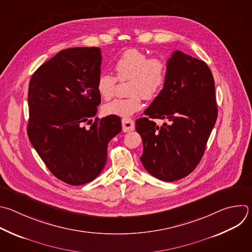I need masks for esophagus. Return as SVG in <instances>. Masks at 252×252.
<instances>
[{"instance_id":"1","label":"esophagus","mask_w":252,"mask_h":252,"mask_svg":"<svg viewBox=\"0 0 252 252\" xmlns=\"http://www.w3.org/2000/svg\"><path fill=\"white\" fill-rule=\"evenodd\" d=\"M122 125H123V131L124 132L131 131L135 127L134 122L131 119H129V118H124L122 120Z\"/></svg>"}]
</instances>
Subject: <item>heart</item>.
<instances>
[{"instance_id": "b5f03b06", "label": "heart", "mask_w": 252, "mask_h": 252, "mask_svg": "<svg viewBox=\"0 0 252 252\" xmlns=\"http://www.w3.org/2000/svg\"><path fill=\"white\" fill-rule=\"evenodd\" d=\"M117 77L101 73L97 80V91L104 100L114 95L117 82L129 80L127 98L115 99L103 106L106 116L129 117L142 108V99L156 98L167 80V64L159 57H149L139 49L126 50L115 62Z\"/></svg>"}]
</instances>
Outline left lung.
I'll use <instances>...</instances> for the list:
<instances>
[{
    "mask_svg": "<svg viewBox=\"0 0 252 252\" xmlns=\"http://www.w3.org/2000/svg\"><path fill=\"white\" fill-rule=\"evenodd\" d=\"M135 122L143 143L140 157L155 178L172 182L189 175L204 155L216 124L215 81L202 60L176 50L167 61V80L161 93ZM153 118L167 119L159 128Z\"/></svg>",
    "mask_w": 252,
    "mask_h": 252,
    "instance_id": "left-lung-1",
    "label": "left lung"
}]
</instances>
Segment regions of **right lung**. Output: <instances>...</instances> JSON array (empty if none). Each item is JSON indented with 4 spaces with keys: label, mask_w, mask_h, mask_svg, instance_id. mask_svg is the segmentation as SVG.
I'll list each match as a JSON object with an SVG mask.
<instances>
[{
    "label": "right lung",
    "mask_w": 252,
    "mask_h": 252,
    "mask_svg": "<svg viewBox=\"0 0 252 252\" xmlns=\"http://www.w3.org/2000/svg\"><path fill=\"white\" fill-rule=\"evenodd\" d=\"M101 65L99 47L68 48L43 63L30 81V141L49 171L72 186L89 183L102 172L108 143L122 130L117 116L91 120L101 103ZM85 122L93 124L89 130Z\"/></svg>",
    "instance_id": "1"
}]
</instances>
